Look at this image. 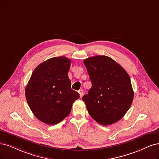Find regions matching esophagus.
<instances>
[{"label":"esophagus","instance_id":"34e87169","mask_svg":"<svg viewBox=\"0 0 159 159\" xmlns=\"http://www.w3.org/2000/svg\"><path fill=\"white\" fill-rule=\"evenodd\" d=\"M79 93L80 97V98L83 97V94H84V91H83V90H80L79 91Z\"/></svg>","mask_w":159,"mask_h":159}]
</instances>
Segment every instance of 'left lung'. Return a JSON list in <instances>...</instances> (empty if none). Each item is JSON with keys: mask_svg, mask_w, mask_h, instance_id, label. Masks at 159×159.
<instances>
[{"mask_svg": "<svg viewBox=\"0 0 159 159\" xmlns=\"http://www.w3.org/2000/svg\"><path fill=\"white\" fill-rule=\"evenodd\" d=\"M83 62L92 82L89 93L83 97L89 113L102 125L114 124L125 116L133 102L130 76L106 56L90 57Z\"/></svg>", "mask_w": 159, "mask_h": 159, "instance_id": "left-lung-1", "label": "left lung"}]
</instances>
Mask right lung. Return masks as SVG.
I'll return each mask as SVG.
<instances>
[{
  "instance_id": "add662e5",
  "label": "right lung",
  "mask_w": 159,
  "mask_h": 159,
  "mask_svg": "<svg viewBox=\"0 0 159 159\" xmlns=\"http://www.w3.org/2000/svg\"><path fill=\"white\" fill-rule=\"evenodd\" d=\"M70 60L64 56L49 59L34 69L25 88L27 103L34 115L47 125L57 124L69 115L80 98L70 88Z\"/></svg>"
}]
</instances>
